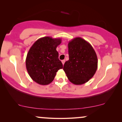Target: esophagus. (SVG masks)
<instances>
[{
	"mask_svg": "<svg viewBox=\"0 0 122 122\" xmlns=\"http://www.w3.org/2000/svg\"><path fill=\"white\" fill-rule=\"evenodd\" d=\"M61 62H62V64H63V65H64L65 62V60H62V61H61Z\"/></svg>",
	"mask_w": 122,
	"mask_h": 122,
	"instance_id": "esophagus-1",
	"label": "esophagus"
}]
</instances>
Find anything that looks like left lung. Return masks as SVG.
<instances>
[{"instance_id": "8db88e82", "label": "left lung", "mask_w": 122, "mask_h": 122, "mask_svg": "<svg viewBox=\"0 0 122 122\" xmlns=\"http://www.w3.org/2000/svg\"><path fill=\"white\" fill-rule=\"evenodd\" d=\"M69 60L64 70L70 81L82 85L93 77L98 68V58L92 45L81 37H76L68 43Z\"/></svg>"}]
</instances>
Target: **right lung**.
<instances>
[{
	"mask_svg": "<svg viewBox=\"0 0 122 122\" xmlns=\"http://www.w3.org/2000/svg\"><path fill=\"white\" fill-rule=\"evenodd\" d=\"M61 41L60 38L42 37L30 48L25 60L26 68L29 75L37 84L42 85L50 84L58 70L63 68L56 51Z\"/></svg>",
	"mask_w": 122,
	"mask_h": 122,
	"instance_id": "add662e5",
	"label": "right lung"
}]
</instances>
